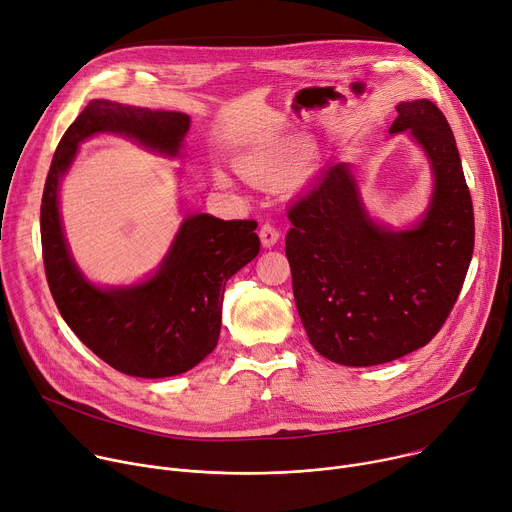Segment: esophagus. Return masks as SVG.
Returning a JSON list of instances; mask_svg holds the SVG:
<instances>
[{
    "label": "esophagus",
    "mask_w": 512,
    "mask_h": 512,
    "mask_svg": "<svg viewBox=\"0 0 512 512\" xmlns=\"http://www.w3.org/2000/svg\"><path fill=\"white\" fill-rule=\"evenodd\" d=\"M279 238H281V233H279L277 227H274L270 221L262 223V227H260V242H262L264 248H272L274 244L279 242Z\"/></svg>",
    "instance_id": "1"
}]
</instances>
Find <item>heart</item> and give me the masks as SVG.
Listing matches in <instances>:
<instances>
[{
  "label": "heart",
  "mask_w": 512,
  "mask_h": 512,
  "mask_svg": "<svg viewBox=\"0 0 512 512\" xmlns=\"http://www.w3.org/2000/svg\"><path fill=\"white\" fill-rule=\"evenodd\" d=\"M301 168V155L293 149H274L260 153L256 157H250V160L244 164V172L252 180L260 182H274V180H283L293 174H297ZM219 184H227L225 174H217Z\"/></svg>",
  "instance_id": "heart-1"
}]
</instances>
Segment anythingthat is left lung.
Returning <instances> with one entry per match:
<instances>
[{
    "mask_svg": "<svg viewBox=\"0 0 512 512\" xmlns=\"http://www.w3.org/2000/svg\"><path fill=\"white\" fill-rule=\"evenodd\" d=\"M410 131L435 172L422 221L375 225L348 164H330L289 207L285 252L311 346L346 367L396 361L447 322L474 254V207L445 114L430 100L398 104L389 133Z\"/></svg>",
    "mask_w": 512,
    "mask_h": 512,
    "instance_id": "obj_1",
    "label": "left lung"
}]
</instances>
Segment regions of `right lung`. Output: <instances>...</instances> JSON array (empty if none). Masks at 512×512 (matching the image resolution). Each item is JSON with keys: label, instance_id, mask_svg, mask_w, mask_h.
I'll use <instances>...</instances> for the list:
<instances>
[{"label": "right lung", "instance_id": "1", "mask_svg": "<svg viewBox=\"0 0 512 512\" xmlns=\"http://www.w3.org/2000/svg\"><path fill=\"white\" fill-rule=\"evenodd\" d=\"M190 127L182 112L92 100L69 125L53 155L41 205L43 262L67 326L96 357L133 377H172L199 365L221 332L225 283L260 252L258 223L190 215L160 270L143 285L98 289L75 268L59 219V178L84 139L119 133L176 155Z\"/></svg>", "mask_w": 512, "mask_h": 512}]
</instances>
